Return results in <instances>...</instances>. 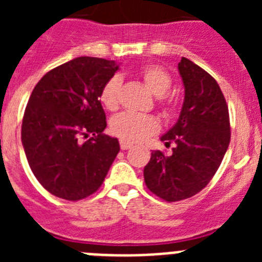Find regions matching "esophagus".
I'll return each instance as SVG.
<instances>
[{
  "instance_id": "esophagus-1",
  "label": "esophagus",
  "mask_w": 262,
  "mask_h": 262,
  "mask_svg": "<svg viewBox=\"0 0 262 262\" xmlns=\"http://www.w3.org/2000/svg\"><path fill=\"white\" fill-rule=\"evenodd\" d=\"M119 144H120V149H122V151H127V149H129V148L133 147V144H129L128 142H124V140H120Z\"/></svg>"
}]
</instances>
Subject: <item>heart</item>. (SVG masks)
I'll use <instances>...</instances> for the list:
<instances>
[{
  "instance_id": "1",
  "label": "heart",
  "mask_w": 262,
  "mask_h": 262,
  "mask_svg": "<svg viewBox=\"0 0 262 262\" xmlns=\"http://www.w3.org/2000/svg\"><path fill=\"white\" fill-rule=\"evenodd\" d=\"M144 84L157 96V102L164 111H170L172 101L165 96L172 85V77L168 72L159 66H145L140 69ZM122 78L113 76L105 82L101 89L99 99L106 110L114 111L119 105ZM160 129L159 120L152 115L136 114V113H122L111 119L110 131L113 135L128 143H139L156 134Z\"/></svg>"
}]
</instances>
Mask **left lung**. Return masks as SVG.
<instances>
[{
	"label": "left lung",
	"mask_w": 262,
	"mask_h": 262,
	"mask_svg": "<svg viewBox=\"0 0 262 262\" xmlns=\"http://www.w3.org/2000/svg\"><path fill=\"white\" fill-rule=\"evenodd\" d=\"M185 101L177 123L161 140L174 143L172 155L154 151L144 181L155 195L178 202L200 193L221 166L230 144V114L226 98L211 75L186 57L178 62Z\"/></svg>",
	"instance_id": "obj_1"
}]
</instances>
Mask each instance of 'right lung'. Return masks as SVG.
Wrapping results in <instances>:
<instances>
[{
	"label": "right lung",
	"mask_w": 262,
	"mask_h": 262,
	"mask_svg": "<svg viewBox=\"0 0 262 262\" xmlns=\"http://www.w3.org/2000/svg\"><path fill=\"white\" fill-rule=\"evenodd\" d=\"M117 71L114 61L81 56L51 69L32 90L22 144L32 173L52 195L73 202L92 195L117 157L119 143L103 134L99 99Z\"/></svg>",
	"instance_id": "obj_1"
}]
</instances>
